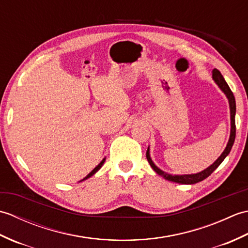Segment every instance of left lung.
<instances>
[{
    "label": "left lung",
    "mask_w": 248,
    "mask_h": 248,
    "mask_svg": "<svg viewBox=\"0 0 248 248\" xmlns=\"http://www.w3.org/2000/svg\"><path fill=\"white\" fill-rule=\"evenodd\" d=\"M212 78L215 81V83L218 85V87L222 89L223 93L226 94V97L228 98V101H229L231 130H230V138L228 140V144H227V146H226V148L223 151V154L219 155L218 159L215 161L211 166L205 168L204 170L197 172V173H192V175H175V176L170 175V173H166L165 171L161 170L159 167L155 166V164L152 162L151 157H150L149 147H148V149H147V152H146V157H147V160H148L150 166L152 167V170H154L157 173V175H160L161 177L166 179V180H168V181H172V182L181 183V184H195V183L204 180L205 178H208L220 165V163L225 160V157L229 155L231 148H232L234 140H235V119H234V117H235V99L233 96V93L231 92V89L229 88L228 84L226 83L224 77L222 76V73H220L217 69H213Z\"/></svg>",
    "instance_id": "1"
}]
</instances>
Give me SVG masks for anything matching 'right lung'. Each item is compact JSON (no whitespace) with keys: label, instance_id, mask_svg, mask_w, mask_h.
Listing matches in <instances>:
<instances>
[{"label":"right lung","instance_id":"1","mask_svg":"<svg viewBox=\"0 0 248 248\" xmlns=\"http://www.w3.org/2000/svg\"><path fill=\"white\" fill-rule=\"evenodd\" d=\"M104 161H105V159H103V160H102L101 162H100V163H99V164H98V165H97L96 167H94V168H93V170H92L91 172H89V173H88V175H87V176H86L85 178H84V179H82V180H81V181H84V180H86V179H88L89 177H92L93 175H94V173H96V172H97V171H98V170H100V168H101V167H102V165H103V163H104Z\"/></svg>","mask_w":248,"mask_h":248}]
</instances>
